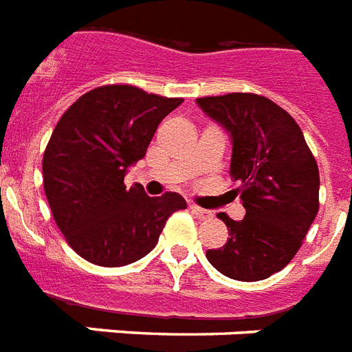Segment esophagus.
I'll return each mask as SVG.
<instances>
[{
    "label": "esophagus",
    "mask_w": 352,
    "mask_h": 352,
    "mask_svg": "<svg viewBox=\"0 0 352 352\" xmlns=\"http://www.w3.org/2000/svg\"><path fill=\"white\" fill-rule=\"evenodd\" d=\"M189 209L192 210L194 214L198 216V218H201V220H207V218H212V212L207 209H201V207H198V205H189Z\"/></svg>",
    "instance_id": "esophagus-1"
}]
</instances>
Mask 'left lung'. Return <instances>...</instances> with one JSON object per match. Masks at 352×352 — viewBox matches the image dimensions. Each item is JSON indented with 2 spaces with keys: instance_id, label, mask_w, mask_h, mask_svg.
Segmentation results:
<instances>
[{
  "instance_id": "8db88e82",
  "label": "left lung",
  "mask_w": 352,
  "mask_h": 352,
  "mask_svg": "<svg viewBox=\"0 0 352 352\" xmlns=\"http://www.w3.org/2000/svg\"><path fill=\"white\" fill-rule=\"evenodd\" d=\"M196 101L230 132V174L245 207L241 221L218 214L229 238L207 260L232 280H265L294 258L316 218L318 163L294 118L269 98L232 92Z\"/></svg>"
}]
</instances>
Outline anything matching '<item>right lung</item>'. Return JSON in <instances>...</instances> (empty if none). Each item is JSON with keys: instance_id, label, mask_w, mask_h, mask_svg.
<instances>
[{"instance_id": "1", "label": "right lung", "mask_w": 352, "mask_h": 352, "mask_svg": "<svg viewBox=\"0 0 352 352\" xmlns=\"http://www.w3.org/2000/svg\"><path fill=\"white\" fill-rule=\"evenodd\" d=\"M182 101L127 83L103 85L78 98L58 122L43 153V189L56 225L83 260L134 263L156 247L168 216L187 207L176 192L148 198L142 185L123 184Z\"/></svg>"}]
</instances>
